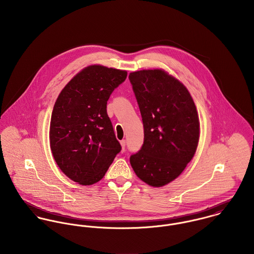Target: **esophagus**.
I'll use <instances>...</instances> for the list:
<instances>
[{
    "label": "esophagus",
    "instance_id": "1",
    "mask_svg": "<svg viewBox=\"0 0 254 254\" xmlns=\"http://www.w3.org/2000/svg\"><path fill=\"white\" fill-rule=\"evenodd\" d=\"M120 144H121V146H122V151H125V146H126V141H125V140H122V141H120Z\"/></svg>",
    "mask_w": 254,
    "mask_h": 254
}]
</instances>
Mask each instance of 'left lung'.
<instances>
[{"mask_svg":"<svg viewBox=\"0 0 254 254\" xmlns=\"http://www.w3.org/2000/svg\"><path fill=\"white\" fill-rule=\"evenodd\" d=\"M129 80L144 124V144L131 154L136 175L162 187L175 180L198 144L199 121L194 103L180 81L161 69L130 73Z\"/></svg>","mask_w":254,"mask_h":254,"instance_id":"obj_1","label":"left lung"}]
</instances>
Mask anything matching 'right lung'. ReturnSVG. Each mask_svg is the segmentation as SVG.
I'll list each match as a JSON object with an SVG mask.
<instances>
[{"instance_id": "add662e5", "label": "right lung", "mask_w": 254, "mask_h": 254, "mask_svg": "<svg viewBox=\"0 0 254 254\" xmlns=\"http://www.w3.org/2000/svg\"><path fill=\"white\" fill-rule=\"evenodd\" d=\"M126 77L125 70L91 65L74 76L57 99L50 145L57 164L72 181L85 186L100 181L120 152L107 105Z\"/></svg>"}]
</instances>
